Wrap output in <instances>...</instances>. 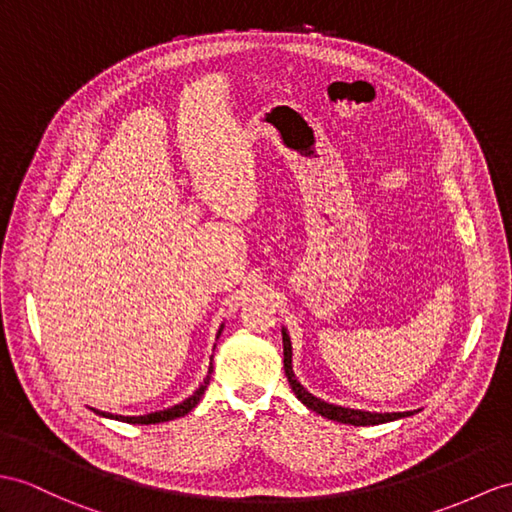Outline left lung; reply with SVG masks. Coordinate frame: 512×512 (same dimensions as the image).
Segmentation results:
<instances>
[{
    "instance_id": "obj_1",
    "label": "left lung",
    "mask_w": 512,
    "mask_h": 512,
    "mask_svg": "<svg viewBox=\"0 0 512 512\" xmlns=\"http://www.w3.org/2000/svg\"><path fill=\"white\" fill-rule=\"evenodd\" d=\"M282 345H284V373H286V378H289L291 389L297 395V400L306 404L310 410H315L317 415L332 419V421H339V423H350V426H378V423L395 421V419L413 415V410H408V413H365V410L343 408V406H334V404L317 400L315 395H310L304 386L295 380V373L291 367V356H293L291 354V339H289V334H286V330H282Z\"/></svg>"
}]
</instances>
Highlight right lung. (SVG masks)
<instances>
[{"label": "right lung", "instance_id": "add662e5", "mask_svg": "<svg viewBox=\"0 0 512 512\" xmlns=\"http://www.w3.org/2000/svg\"><path fill=\"white\" fill-rule=\"evenodd\" d=\"M221 330H223V326H221ZM221 330H219V334H221ZM217 334V336H219ZM210 373H213V367L208 369V376L204 378V382L199 384V389L189 397V400H184L182 404H176V406H171V408H167V410H158V413H149V415H141V417H123V415H112V413H99V410H95L97 415H102V417H110V419H117V421H126V423H162V421H171V419H178V417H184L186 413H191V410L197 406V402L202 400V395H204V391L208 389V384H210Z\"/></svg>", "mask_w": 512, "mask_h": 512}]
</instances>
